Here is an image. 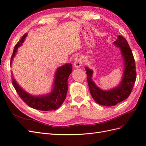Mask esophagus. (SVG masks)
I'll list each match as a JSON object with an SVG mask.
<instances>
[{"label": "esophagus", "mask_w": 146, "mask_h": 146, "mask_svg": "<svg viewBox=\"0 0 146 146\" xmlns=\"http://www.w3.org/2000/svg\"><path fill=\"white\" fill-rule=\"evenodd\" d=\"M82 64V58L81 56H78L76 58H75L74 60V62H73L74 68H79L81 66Z\"/></svg>", "instance_id": "esophagus-1"}]
</instances>
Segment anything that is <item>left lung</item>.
I'll return each mask as SVG.
<instances>
[{"mask_svg": "<svg viewBox=\"0 0 146 146\" xmlns=\"http://www.w3.org/2000/svg\"><path fill=\"white\" fill-rule=\"evenodd\" d=\"M114 44L120 48L125 65L123 79L118 87L110 90H101L92 81V70L85 68L92 96L98 104L105 106H115L127 98L132 91L136 78L135 59L127 41L123 36H118Z\"/></svg>", "mask_w": 146, "mask_h": 146, "instance_id": "1", "label": "left lung"}]
</instances>
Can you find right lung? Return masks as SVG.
Here are the masks:
<instances>
[{
	"mask_svg": "<svg viewBox=\"0 0 146 146\" xmlns=\"http://www.w3.org/2000/svg\"><path fill=\"white\" fill-rule=\"evenodd\" d=\"M27 35V34L23 35L16 44L11 56V64L17 48L24 42ZM72 72V64H67L59 67L55 74L53 90L50 94L45 96H33L29 95L18 85L13 76H11L12 84L22 100L30 107L42 111L54 110L59 108L65 100L68 90V78Z\"/></svg>",
	"mask_w": 146,
	"mask_h": 146,
	"instance_id": "right-lung-1",
	"label": "right lung"
}]
</instances>
